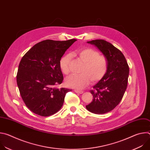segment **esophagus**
I'll list each match as a JSON object with an SVG mask.
<instances>
[{
  "label": "esophagus",
  "mask_w": 150,
  "mask_h": 150,
  "mask_svg": "<svg viewBox=\"0 0 150 150\" xmlns=\"http://www.w3.org/2000/svg\"><path fill=\"white\" fill-rule=\"evenodd\" d=\"M75 92L76 93H78V94H82L83 93L82 91H79V90H75Z\"/></svg>",
  "instance_id": "1"
}]
</instances>
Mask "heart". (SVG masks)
<instances>
[{
	"instance_id": "1",
	"label": "heart",
	"mask_w": 150,
	"mask_h": 150,
	"mask_svg": "<svg viewBox=\"0 0 150 150\" xmlns=\"http://www.w3.org/2000/svg\"><path fill=\"white\" fill-rule=\"evenodd\" d=\"M74 54L83 63L80 75H72L66 79L68 86L77 90H81L90 83L91 80L96 82L101 80L108 70L109 63L107 57L92 48H83L77 50ZM72 56L70 53L63 55L59 61L61 71L65 75L71 72L70 65Z\"/></svg>"
}]
</instances>
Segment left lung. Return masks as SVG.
Returning a JSON list of instances; mask_svg holds the SVG:
<instances>
[{
    "label": "left lung",
    "instance_id": "left-lung-1",
    "mask_svg": "<svg viewBox=\"0 0 150 150\" xmlns=\"http://www.w3.org/2000/svg\"><path fill=\"white\" fill-rule=\"evenodd\" d=\"M96 46L108 60L105 76L90 90L93 101L87 109L95 114H104L113 110L122 100L127 85L129 68L126 58L118 49L104 40L87 42Z\"/></svg>",
    "mask_w": 150,
    "mask_h": 150
}]
</instances>
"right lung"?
Masks as SVG:
<instances>
[{
    "label": "right lung",
    "mask_w": 150,
    "mask_h": 150,
    "mask_svg": "<svg viewBox=\"0 0 150 150\" xmlns=\"http://www.w3.org/2000/svg\"><path fill=\"white\" fill-rule=\"evenodd\" d=\"M76 41L46 40L31 47L21 59L16 82L21 97L27 108L41 116H49L62 107L66 94L72 91L56 88L63 79L59 61Z\"/></svg>",
    "instance_id": "add662e5"
}]
</instances>
